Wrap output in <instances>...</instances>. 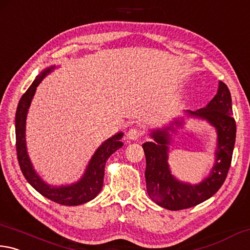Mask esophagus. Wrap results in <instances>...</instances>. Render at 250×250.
Segmentation results:
<instances>
[{
  "instance_id": "obj_1",
  "label": "esophagus",
  "mask_w": 250,
  "mask_h": 250,
  "mask_svg": "<svg viewBox=\"0 0 250 250\" xmlns=\"http://www.w3.org/2000/svg\"><path fill=\"white\" fill-rule=\"evenodd\" d=\"M141 130L138 128H130L127 132V138L130 139V141H136L141 136Z\"/></svg>"
}]
</instances>
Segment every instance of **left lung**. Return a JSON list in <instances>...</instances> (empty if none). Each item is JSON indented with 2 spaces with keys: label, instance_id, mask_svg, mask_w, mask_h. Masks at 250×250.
I'll return each mask as SVG.
<instances>
[{
  "label": "left lung",
  "instance_id": "8db88e82",
  "mask_svg": "<svg viewBox=\"0 0 250 250\" xmlns=\"http://www.w3.org/2000/svg\"><path fill=\"white\" fill-rule=\"evenodd\" d=\"M231 115L230 92L225 83L220 81L217 93L207 106L194 112L185 109L182 116L173 118L164 127L151 130L152 141L144 143L143 148L146 156L147 193L156 204L178 211L195 207L216 193L226 179L235 146L236 123ZM190 118L205 120L217 132L214 165L208 176L196 185L177 179L167 163L173 135Z\"/></svg>",
  "mask_w": 250,
  "mask_h": 250
}]
</instances>
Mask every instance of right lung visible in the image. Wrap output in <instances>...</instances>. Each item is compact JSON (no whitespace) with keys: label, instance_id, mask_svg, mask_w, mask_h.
<instances>
[{"label":"right lung","instance_id":"right-lung-1","mask_svg":"<svg viewBox=\"0 0 250 250\" xmlns=\"http://www.w3.org/2000/svg\"><path fill=\"white\" fill-rule=\"evenodd\" d=\"M56 68V65H50V67L43 69L20 100L15 115L16 151L21 172L35 190L56 203L72 207V205H80L93 200L102 190L105 164L109 156L123 146L121 139L124 133L118 132L101 144L93 156L91 157L84 172L78 181L70 183V185L52 186L43 180L35 170L27 152L26 118H27L28 108L39 83Z\"/></svg>","mask_w":250,"mask_h":250}]
</instances>
